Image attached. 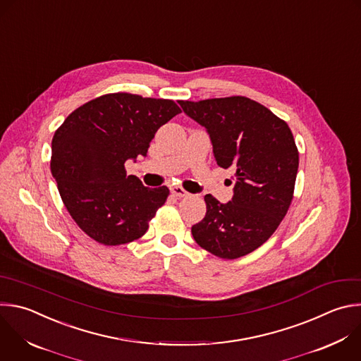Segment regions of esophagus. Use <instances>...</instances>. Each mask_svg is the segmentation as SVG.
<instances>
[{
	"label": "esophagus",
	"mask_w": 361,
	"mask_h": 361,
	"mask_svg": "<svg viewBox=\"0 0 361 361\" xmlns=\"http://www.w3.org/2000/svg\"><path fill=\"white\" fill-rule=\"evenodd\" d=\"M170 191H171V194L173 195H176V197H187V195H190L184 188H181L180 185H171L170 187Z\"/></svg>",
	"instance_id": "obj_1"
}]
</instances>
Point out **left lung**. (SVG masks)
<instances>
[{"instance_id": "obj_1", "label": "left lung", "mask_w": 361, "mask_h": 361, "mask_svg": "<svg viewBox=\"0 0 361 361\" xmlns=\"http://www.w3.org/2000/svg\"><path fill=\"white\" fill-rule=\"evenodd\" d=\"M178 103L205 128L216 164L236 176L231 201L204 197L205 216L191 233L215 257H244L268 241L292 202L299 167L293 135L269 109L244 96Z\"/></svg>"}]
</instances>
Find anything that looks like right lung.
<instances>
[{
  "label": "right lung",
  "mask_w": 361,
  "mask_h": 361,
  "mask_svg": "<svg viewBox=\"0 0 361 361\" xmlns=\"http://www.w3.org/2000/svg\"><path fill=\"white\" fill-rule=\"evenodd\" d=\"M181 113L167 99L111 93L72 111L52 139L51 171L71 216L94 241L122 245L149 229L169 188H149L125 163L147 156L159 128Z\"/></svg>",
  "instance_id": "obj_1"
}]
</instances>
